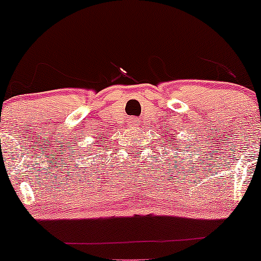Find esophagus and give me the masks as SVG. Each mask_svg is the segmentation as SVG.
Masks as SVG:
<instances>
[{
    "label": "esophagus",
    "mask_w": 261,
    "mask_h": 261,
    "mask_svg": "<svg viewBox=\"0 0 261 261\" xmlns=\"http://www.w3.org/2000/svg\"><path fill=\"white\" fill-rule=\"evenodd\" d=\"M130 125L131 126H136V125H138V121H136L135 118H131V120H130Z\"/></svg>",
    "instance_id": "obj_1"
}]
</instances>
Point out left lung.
Returning a JSON list of instances; mask_svg holds the SVG:
<instances>
[{"label":"left lung","mask_w":261,"mask_h":261,"mask_svg":"<svg viewBox=\"0 0 261 261\" xmlns=\"http://www.w3.org/2000/svg\"><path fill=\"white\" fill-rule=\"evenodd\" d=\"M177 149H178V147H177ZM180 150H181V151H186V150L183 149V146H181V149H180ZM186 159H187V158H186Z\"/></svg>","instance_id":"obj_1"}]
</instances>
